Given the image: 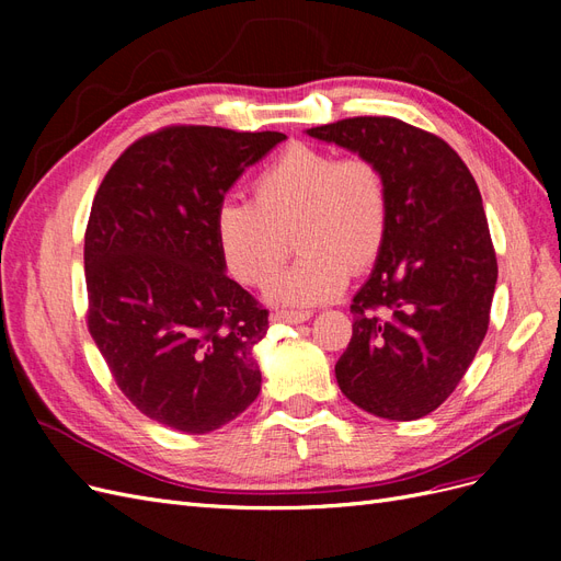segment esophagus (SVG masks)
Listing matches in <instances>:
<instances>
[{
    "label": "esophagus",
    "instance_id": "34e87169",
    "mask_svg": "<svg viewBox=\"0 0 561 561\" xmlns=\"http://www.w3.org/2000/svg\"><path fill=\"white\" fill-rule=\"evenodd\" d=\"M313 313L311 311H274L271 313V322H283V325H297V322H307Z\"/></svg>",
    "mask_w": 561,
    "mask_h": 561
}]
</instances>
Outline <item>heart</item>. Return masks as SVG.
Wrapping results in <instances>:
<instances>
[{
	"label": "heart",
	"mask_w": 561,
	"mask_h": 561,
	"mask_svg": "<svg viewBox=\"0 0 561 561\" xmlns=\"http://www.w3.org/2000/svg\"><path fill=\"white\" fill-rule=\"evenodd\" d=\"M254 201L229 198L215 213V241L229 274L260 285L297 230L300 257L264 287L274 304L307 307L346 287L351 266L365 268L383 250L390 222L388 180L367 157L293 145L252 184Z\"/></svg>",
	"instance_id": "obj_1"
}]
</instances>
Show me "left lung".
<instances>
[{
    "label": "left lung",
    "mask_w": 561,
    "mask_h": 561,
    "mask_svg": "<svg viewBox=\"0 0 561 561\" xmlns=\"http://www.w3.org/2000/svg\"><path fill=\"white\" fill-rule=\"evenodd\" d=\"M307 135L377 161L390 222L353 297V336L334 365L360 410L414 421L463 379L489 328L499 266L468 165L437 135L390 116H355Z\"/></svg>",
    "instance_id": "left-lung-1"
}]
</instances>
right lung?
Segmentation results:
<instances>
[{
    "instance_id": "1",
    "label": "right lung",
    "mask_w": 561,
    "mask_h": 561,
    "mask_svg": "<svg viewBox=\"0 0 561 561\" xmlns=\"http://www.w3.org/2000/svg\"><path fill=\"white\" fill-rule=\"evenodd\" d=\"M283 133L173 126L133 142L93 198L83 268L89 332L151 421L203 435L260 396L268 311L227 276L215 213Z\"/></svg>"
}]
</instances>
